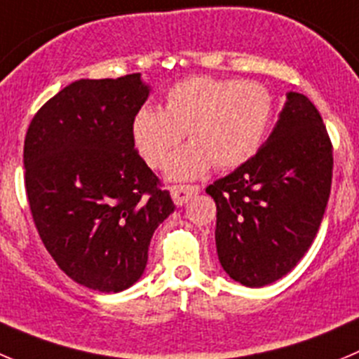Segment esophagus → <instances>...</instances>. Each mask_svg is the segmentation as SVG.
Returning <instances> with one entry per match:
<instances>
[{"mask_svg":"<svg viewBox=\"0 0 359 359\" xmlns=\"http://www.w3.org/2000/svg\"><path fill=\"white\" fill-rule=\"evenodd\" d=\"M172 198L177 205H184L191 196H195L200 193V186H189V184H177V186L170 187Z\"/></svg>","mask_w":359,"mask_h":359,"instance_id":"34e87169","label":"esophagus"}]
</instances>
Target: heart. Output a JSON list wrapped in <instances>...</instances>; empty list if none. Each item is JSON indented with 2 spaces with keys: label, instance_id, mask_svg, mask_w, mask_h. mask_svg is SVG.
Returning <instances> with one entry per match:
<instances>
[{
  "label": "heart",
  "instance_id": "heart-1",
  "mask_svg": "<svg viewBox=\"0 0 359 359\" xmlns=\"http://www.w3.org/2000/svg\"><path fill=\"white\" fill-rule=\"evenodd\" d=\"M273 116V97L255 81L195 76L164 95L163 111L143 106L130 123L133 142L150 168H163L186 134L191 143L175 152L168 175L189 180L214 164L232 170L255 156Z\"/></svg>",
  "mask_w": 359,
  "mask_h": 359
}]
</instances>
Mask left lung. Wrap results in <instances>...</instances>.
I'll return each mask as SVG.
<instances>
[{
    "mask_svg": "<svg viewBox=\"0 0 359 359\" xmlns=\"http://www.w3.org/2000/svg\"><path fill=\"white\" fill-rule=\"evenodd\" d=\"M333 177V145L303 93H287L266 145L207 187L216 202L221 267L246 287L285 276L311 246Z\"/></svg>",
    "mask_w": 359,
    "mask_h": 359,
    "instance_id": "left-lung-1",
    "label": "left lung"
}]
</instances>
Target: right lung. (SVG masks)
<instances>
[{
  "instance_id": "1",
  "label": "right lung",
  "mask_w": 359,
  "mask_h": 359,
  "mask_svg": "<svg viewBox=\"0 0 359 359\" xmlns=\"http://www.w3.org/2000/svg\"><path fill=\"white\" fill-rule=\"evenodd\" d=\"M147 97L140 74L79 79L43 104L25 138L40 239L67 276L99 292L140 280L154 230L175 210L134 149L130 123Z\"/></svg>"
}]
</instances>
